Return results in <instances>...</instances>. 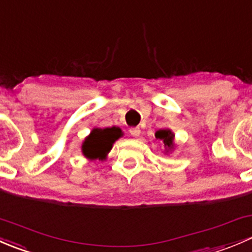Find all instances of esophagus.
Wrapping results in <instances>:
<instances>
[{"label":"esophagus","instance_id":"1","mask_svg":"<svg viewBox=\"0 0 252 252\" xmlns=\"http://www.w3.org/2000/svg\"><path fill=\"white\" fill-rule=\"evenodd\" d=\"M129 131H130V134L134 138H138V136L140 135V128H131Z\"/></svg>","mask_w":252,"mask_h":252}]
</instances>
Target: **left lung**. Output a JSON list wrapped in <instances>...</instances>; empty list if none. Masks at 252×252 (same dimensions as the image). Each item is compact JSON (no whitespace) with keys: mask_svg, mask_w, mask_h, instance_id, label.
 Returning <instances> with one entry per match:
<instances>
[{"mask_svg":"<svg viewBox=\"0 0 252 252\" xmlns=\"http://www.w3.org/2000/svg\"><path fill=\"white\" fill-rule=\"evenodd\" d=\"M156 136V140L162 141L164 147V155H171L172 152L175 150V142H174V136L175 134L172 131V129L169 128H163L159 129L155 133Z\"/></svg>","mask_w":252,"mask_h":252,"instance_id":"8db88e82","label":"left lung"}]
</instances>
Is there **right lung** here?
I'll use <instances>...</instances> for the list:
<instances>
[{"label": "right lung", "mask_w": 252, "mask_h": 252, "mask_svg": "<svg viewBox=\"0 0 252 252\" xmlns=\"http://www.w3.org/2000/svg\"><path fill=\"white\" fill-rule=\"evenodd\" d=\"M123 136L119 126L112 128H94L81 144V152L90 161L106 159L113 144Z\"/></svg>", "instance_id": "1"}]
</instances>
